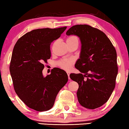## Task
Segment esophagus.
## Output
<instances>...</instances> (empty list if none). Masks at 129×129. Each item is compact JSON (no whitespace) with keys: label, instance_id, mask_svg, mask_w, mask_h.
Listing matches in <instances>:
<instances>
[{"label":"esophagus","instance_id":"1","mask_svg":"<svg viewBox=\"0 0 129 129\" xmlns=\"http://www.w3.org/2000/svg\"><path fill=\"white\" fill-rule=\"evenodd\" d=\"M67 75H68V79H70V72H69V71H67Z\"/></svg>","mask_w":129,"mask_h":129}]
</instances>
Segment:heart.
Wrapping results in <instances>:
<instances>
[{
  "mask_svg": "<svg viewBox=\"0 0 129 129\" xmlns=\"http://www.w3.org/2000/svg\"><path fill=\"white\" fill-rule=\"evenodd\" d=\"M78 42V38L76 37V36H71L67 38V43H71V42ZM72 63H73L72 59H64V60L61 61L59 62V65L62 68L67 70H69V69L70 68V67Z\"/></svg>",
  "mask_w": 129,
  "mask_h": 129,
  "instance_id": "heart-1",
  "label": "heart"
}]
</instances>
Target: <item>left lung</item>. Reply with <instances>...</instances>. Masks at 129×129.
<instances>
[{"label":"left lung","mask_w":129,"mask_h":129,"mask_svg":"<svg viewBox=\"0 0 129 129\" xmlns=\"http://www.w3.org/2000/svg\"><path fill=\"white\" fill-rule=\"evenodd\" d=\"M80 38V58L75 67L80 74H71L79 84L77 97L86 108L94 109L107 103L116 84L118 67L116 50L103 32L88 25H76L67 32Z\"/></svg>","instance_id":"left-lung-1"}]
</instances>
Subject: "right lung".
<instances>
[{
  "label": "right lung",
  "instance_id": "right-lung-1",
  "mask_svg": "<svg viewBox=\"0 0 129 129\" xmlns=\"http://www.w3.org/2000/svg\"><path fill=\"white\" fill-rule=\"evenodd\" d=\"M67 26L32 30L18 40L13 49L10 72L15 93L25 104L42 112L50 109L57 94L67 83L68 75L58 68L43 76L45 63L50 58V45Z\"/></svg>",
  "mask_w": 129,
  "mask_h": 129
}]
</instances>
